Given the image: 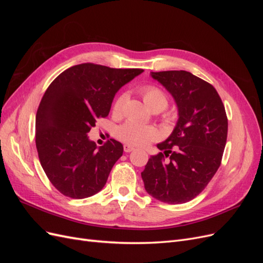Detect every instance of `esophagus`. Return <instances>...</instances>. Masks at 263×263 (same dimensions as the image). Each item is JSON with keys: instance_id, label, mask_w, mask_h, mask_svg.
Segmentation results:
<instances>
[{"instance_id": "1", "label": "esophagus", "mask_w": 263, "mask_h": 263, "mask_svg": "<svg viewBox=\"0 0 263 263\" xmlns=\"http://www.w3.org/2000/svg\"><path fill=\"white\" fill-rule=\"evenodd\" d=\"M133 150H134V147H133V146H130V145H128V144H125V145H124V151H125V153H132Z\"/></svg>"}]
</instances>
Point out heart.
I'll use <instances>...</instances> for the list:
<instances>
[{
	"label": "heart",
	"mask_w": 263,
	"mask_h": 263,
	"mask_svg": "<svg viewBox=\"0 0 263 263\" xmlns=\"http://www.w3.org/2000/svg\"><path fill=\"white\" fill-rule=\"evenodd\" d=\"M140 94L144 100L145 104L154 112H160L168 106V97L166 94L159 89L156 85H145L140 89ZM125 101V95H119L115 100L113 104V113L119 114L123 107V103ZM164 118L170 121L172 116L170 114H165ZM116 135L118 139L126 142L128 145L142 146L148 144L149 141L154 140L158 137V130L153 126H146L138 124L134 121H127L117 128Z\"/></svg>",
	"instance_id": "b5f03b06"
}]
</instances>
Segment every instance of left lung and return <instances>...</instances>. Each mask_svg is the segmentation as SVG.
Listing matches in <instances>:
<instances>
[{
  "label": "left lung",
  "instance_id": "left-lung-1",
  "mask_svg": "<svg viewBox=\"0 0 263 263\" xmlns=\"http://www.w3.org/2000/svg\"><path fill=\"white\" fill-rule=\"evenodd\" d=\"M177 103L179 119L170 136L158 144L141 172L151 196L168 204L193 200L218 170L226 146L228 121L215 87L187 71L151 72Z\"/></svg>",
  "mask_w": 263,
  "mask_h": 263
}]
</instances>
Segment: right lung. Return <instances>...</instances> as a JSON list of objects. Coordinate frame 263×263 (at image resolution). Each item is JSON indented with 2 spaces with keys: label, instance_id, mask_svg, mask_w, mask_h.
<instances>
[{
  "label": "right lung",
  "instance_id": "right-lung-1",
  "mask_svg": "<svg viewBox=\"0 0 263 263\" xmlns=\"http://www.w3.org/2000/svg\"><path fill=\"white\" fill-rule=\"evenodd\" d=\"M141 72L81 63L46 90L36 114V148L46 176L63 195L80 200L104 187L124 148L115 139L98 148L87 133L108 115L116 92Z\"/></svg>",
  "mask_w": 263,
  "mask_h": 263
}]
</instances>
